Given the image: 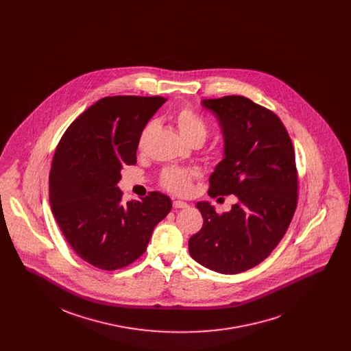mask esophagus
Here are the masks:
<instances>
[{"mask_svg": "<svg viewBox=\"0 0 351 351\" xmlns=\"http://www.w3.org/2000/svg\"><path fill=\"white\" fill-rule=\"evenodd\" d=\"M186 206H188V204L185 201H173V208H176V209H181V208H186Z\"/></svg>", "mask_w": 351, "mask_h": 351, "instance_id": "34e87169", "label": "esophagus"}]
</instances>
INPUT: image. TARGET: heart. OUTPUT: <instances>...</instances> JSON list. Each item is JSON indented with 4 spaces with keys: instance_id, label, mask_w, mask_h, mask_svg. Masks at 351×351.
Instances as JSON below:
<instances>
[{
    "instance_id": "1",
    "label": "heart",
    "mask_w": 351,
    "mask_h": 351,
    "mask_svg": "<svg viewBox=\"0 0 351 351\" xmlns=\"http://www.w3.org/2000/svg\"><path fill=\"white\" fill-rule=\"evenodd\" d=\"M176 123L178 127L180 134L191 143L193 141H201L204 142L208 136V124L201 117L200 114L192 108V106H182L176 113ZM155 127V121H149L139 136V147L143 149L152 130ZM196 177V173L193 170H185V169H166L163 170L160 176V185L173 192V193H188L192 188V180Z\"/></svg>"
}]
</instances>
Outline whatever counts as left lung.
<instances>
[{
  "label": "left lung",
  "instance_id": "obj_1",
  "mask_svg": "<svg viewBox=\"0 0 351 351\" xmlns=\"http://www.w3.org/2000/svg\"><path fill=\"white\" fill-rule=\"evenodd\" d=\"M219 119L224 156L209 177V196L235 195L231 210L196 204L204 224L189 239L202 266L223 274L246 271L266 259L285 235L298 205L292 141L276 113L243 96L202 100Z\"/></svg>",
  "mask_w": 351,
  "mask_h": 351
}]
</instances>
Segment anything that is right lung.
Returning <instances> with one entry per match:
<instances>
[{"instance_id": "right-lung-1", "label": "right lung", "mask_w": 351, "mask_h": 351, "mask_svg": "<svg viewBox=\"0 0 351 351\" xmlns=\"http://www.w3.org/2000/svg\"><path fill=\"white\" fill-rule=\"evenodd\" d=\"M165 101L104 97L80 114L58 143L51 163V210L71 249L95 267L116 270L136 261L171 209V200L159 192L124 204L117 186L121 169L136 163L143 127Z\"/></svg>"}]
</instances>
